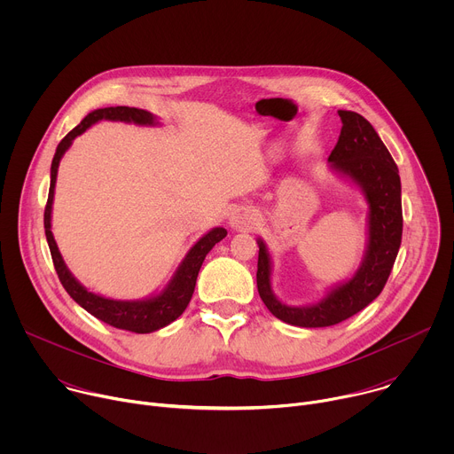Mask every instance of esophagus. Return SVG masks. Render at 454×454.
<instances>
[{"mask_svg": "<svg viewBox=\"0 0 454 454\" xmlns=\"http://www.w3.org/2000/svg\"><path fill=\"white\" fill-rule=\"evenodd\" d=\"M231 226L233 228H239V230H249L254 226V215L251 214V210H246V208H239L233 215H231Z\"/></svg>", "mask_w": 454, "mask_h": 454, "instance_id": "34e87169", "label": "esophagus"}]
</instances>
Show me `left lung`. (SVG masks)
Listing matches in <instances>:
<instances>
[{"label":"left lung","instance_id":"8db88e82","mask_svg":"<svg viewBox=\"0 0 454 454\" xmlns=\"http://www.w3.org/2000/svg\"><path fill=\"white\" fill-rule=\"evenodd\" d=\"M341 135L329 161L366 192L370 205V240L363 266L352 280L310 307H287L271 293L270 254L258 240L256 287L278 319L296 327H331L372 303L392 273L403 239V201L399 168L372 123L354 111H338Z\"/></svg>","mask_w":454,"mask_h":454}]
</instances>
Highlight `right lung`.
<instances>
[{"label":"right lung","instance_id":"add662e5","mask_svg":"<svg viewBox=\"0 0 454 454\" xmlns=\"http://www.w3.org/2000/svg\"><path fill=\"white\" fill-rule=\"evenodd\" d=\"M98 120H123V121H137V123H153V114L149 111L127 107V106L97 109V111L90 113L75 129H72V131L60 140V144L57 145L53 161H51L50 192H48L46 207H44V233H46V240L50 246L53 268L57 271V277H59L62 287L67 289V293L82 309H86L97 319L107 323V325L114 327V329L137 333V334H147V333H154V331L168 325V323H172L184 312V309L190 303V298L193 294V289H196V280H198L200 270L205 262V256L219 240H223L226 237L228 231L224 228H215L210 233H207L196 246L188 251L174 280L156 298H151L145 301H116V300H107V298H102V296H97V294L86 291L72 277V273L62 262V256L57 249L53 235L50 231V215H51L53 188H55L60 156L70 147V144L75 137L82 135L91 123H95Z\"/></svg>","mask_w":454,"mask_h":454}]
</instances>
